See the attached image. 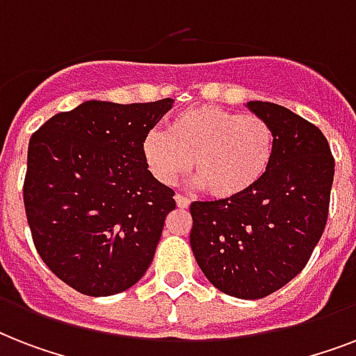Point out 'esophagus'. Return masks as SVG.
<instances>
[{
	"label": "esophagus",
	"instance_id": "1",
	"mask_svg": "<svg viewBox=\"0 0 356 356\" xmlns=\"http://www.w3.org/2000/svg\"><path fill=\"white\" fill-rule=\"evenodd\" d=\"M175 203H177L179 209H188L190 197H186V195H183V194H177L175 195Z\"/></svg>",
	"mask_w": 356,
	"mask_h": 356
}]
</instances>
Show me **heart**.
Returning a JSON list of instances; mask_svg holds the SVG:
<instances>
[{
  "instance_id": "obj_1",
  "label": "heart",
  "mask_w": 356,
  "mask_h": 356,
  "mask_svg": "<svg viewBox=\"0 0 356 356\" xmlns=\"http://www.w3.org/2000/svg\"><path fill=\"white\" fill-rule=\"evenodd\" d=\"M275 144L273 127L257 114L200 105L173 116L166 134H145L142 156L151 175L164 184L183 177L194 161L195 179L207 194L233 200L262 181Z\"/></svg>"
}]
</instances>
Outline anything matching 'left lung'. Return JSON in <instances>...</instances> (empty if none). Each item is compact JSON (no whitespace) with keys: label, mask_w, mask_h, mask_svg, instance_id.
<instances>
[{"label":"left lung","mask_w":356,"mask_h":356,"mask_svg":"<svg viewBox=\"0 0 356 356\" xmlns=\"http://www.w3.org/2000/svg\"><path fill=\"white\" fill-rule=\"evenodd\" d=\"M248 107L275 131L262 181L233 200L194 201L190 245L201 271L227 296L260 299L290 282L320 242L334 156L314 123L270 102Z\"/></svg>","instance_id":"8db88e82"}]
</instances>
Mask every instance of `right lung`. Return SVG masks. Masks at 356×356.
<instances>
[{"label":"right lung","mask_w":356,"mask_h":356,"mask_svg":"<svg viewBox=\"0 0 356 356\" xmlns=\"http://www.w3.org/2000/svg\"><path fill=\"white\" fill-rule=\"evenodd\" d=\"M172 99L85 102L47 120L29 140L25 216L55 275L94 298L123 292L149 268L175 209L142 156V140Z\"/></svg>","instance_id":"obj_1"}]
</instances>
